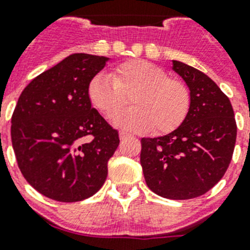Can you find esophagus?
<instances>
[{"label": "esophagus", "mask_w": 250, "mask_h": 250, "mask_svg": "<svg viewBox=\"0 0 250 250\" xmlns=\"http://www.w3.org/2000/svg\"><path fill=\"white\" fill-rule=\"evenodd\" d=\"M131 134H129V132L126 131H120L119 132V138H120V140H124V139H127V138H131Z\"/></svg>", "instance_id": "obj_1"}]
</instances>
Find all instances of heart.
Masks as SVG:
<instances>
[{"instance_id":"b5f03b06","label":"heart","mask_w":250,"mask_h":250,"mask_svg":"<svg viewBox=\"0 0 250 250\" xmlns=\"http://www.w3.org/2000/svg\"><path fill=\"white\" fill-rule=\"evenodd\" d=\"M133 95L132 108L117 111ZM92 105L111 119L114 126L129 131L167 134L185 120L190 110V91L184 83L169 77L164 68L143 60L121 63L112 75L99 72L89 83Z\"/></svg>"}]
</instances>
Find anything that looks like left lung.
Instances as JSON below:
<instances>
[{
  "label": "left lung",
  "instance_id": "1",
  "mask_svg": "<svg viewBox=\"0 0 250 250\" xmlns=\"http://www.w3.org/2000/svg\"><path fill=\"white\" fill-rule=\"evenodd\" d=\"M191 96L190 110L174 131L141 139L140 163L151 191L173 200L209 191L230 164L237 124L228 96L204 72L173 60Z\"/></svg>",
  "mask_w": 250,
  "mask_h": 250
}]
</instances>
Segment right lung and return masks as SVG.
Listing matches in <instances>:
<instances>
[{"instance_id":"1","label":"right lung","mask_w":250,"mask_h":250,"mask_svg":"<svg viewBox=\"0 0 250 250\" xmlns=\"http://www.w3.org/2000/svg\"><path fill=\"white\" fill-rule=\"evenodd\" d=\"M109 57L74 54L40 74L20 95L11 139L28 184L50 199H87L104 185L119 134L91 106L92 77Z\"/></svg>"}]
</instances>
